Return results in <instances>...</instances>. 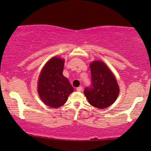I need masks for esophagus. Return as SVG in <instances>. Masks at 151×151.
I'll return each instance as SVG.
<instances>
[{"mask_svg":"<svg viewBox=\"0 0 151 151\" xmlns=\"http://www.w3.org/2000/svg\"><path fill=\"white\" fill-rule=\"evenodd\" d=\"M76 90L78 91H82V86H79V87H78L77 88H76Z\"/></svg>","mask_w":151,"mask_h":151,"instance_id":"34e87169","label":"esophagus"}]
</instances>
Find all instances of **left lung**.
Wrapping results in <instances>:
<instances>
[{"label":"left lung","mask_w":151,"mask_h":151,"mask_svg":"<svg viewBox=\"0 0 151 151\" xmlns=\"http://www.w3.org/2000/svg\"><path fill=\"white\" fill-rule=\"evenodd\" d=\"M91 85L84 93L89 104L98 109L106 108L115 102L119 88L116 78L106 64L95 60L90 64Z\"/></svg>","instance_id":"obj_1"}]
</instances>
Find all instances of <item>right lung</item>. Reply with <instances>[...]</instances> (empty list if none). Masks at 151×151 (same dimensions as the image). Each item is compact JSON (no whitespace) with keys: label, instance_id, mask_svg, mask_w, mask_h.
<instances>
[{"label":"right lung","instance_id":"1","mask_svg":"<svg viewBox=\"0 0 151 151\" xmlns=\"http://www.w3.org/2000/svg\"><path fill=\"white\" fill-rule=\"evenodd\" d=\"M64 64V59L53 57L45 64L38 78L39 96L51 108H58L65 104L73 91V86L63 75Z\"/></svg>","mask_w":151,"mask_h":151}]
</instances>
